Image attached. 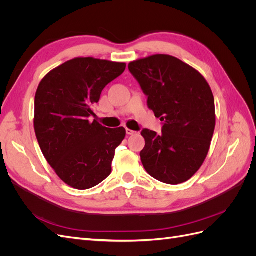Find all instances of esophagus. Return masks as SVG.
<instances>
[{"label":"esophagus","instance_id":"34e87169","mask_svg":"<svg viewBox=\"0 0 256 256\" xmlns=\"http://www.w3.org/2000/svg\"><path fill=\"white\" fill-rule=\"evenodd\" d=\"M126 134H128V136H134V134H136V131H134V130H131V129H126Z\"/></svg>","mask_w":256,"mask_h":256}]
</instances>
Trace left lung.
<instances>
[{"instance_id":"obj_1","label":"left lung","mask_w":256,"mask_h":256,"mask_svg":"<svg viewBox=\"0 0 256 256\" xmlns=\"http://www.w3.org/2000/svg\"><path fill=\"white\" fill-rule=\"evenodd\" d=\"M128 68L147 96V106L164 122L161 134L142 130L144 168L164 184L187 182L202 166L214 136L210 86L194 68L166 54L131 62Z\"/></svg>"}]
</instances>
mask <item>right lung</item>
<instances>
[{"mask_svg":"<svg viewBox=\"0 0 256 256\" xmlns=\"http://www.w3.org/2000/svg\"><path fill=\"white\" fill-rule=\"evenodd\" d=\"M125 69V63L76 58L54 68L38 85V144L58 176L74 189L95 187L111 174L115 150L126 130L104 127L90 118L102 90Z\"/></svg>","mask_w":256,"mask_h":256,"instance_id":"obj_1","label":"right lung"}]
</instances>
